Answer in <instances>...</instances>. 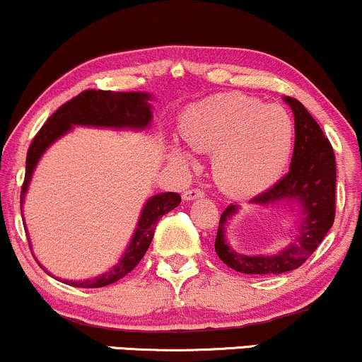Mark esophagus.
I'll return each instance as SVG.
<instances>
[{
  "instance_id": "1",
  "label": "esophagus",
  "mask_w": 362,
  "mask_h": 362,
  "mask_svg": "<svg viewBox=\"0 0 362 362\" xmlns=\"http://www.w3.org/2000/svg\"><path fill=\"white\" fill-rule=\"evenodd\" d=\"M204 195H206V192H204V190H200V189H189V190H185V192H184V199L185 200H194V199L204 197Z\"/></svg>"
}]
</instances>
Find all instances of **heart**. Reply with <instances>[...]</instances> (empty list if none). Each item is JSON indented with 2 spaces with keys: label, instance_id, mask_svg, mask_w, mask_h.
Instances as JSON below:
<instances>
[{
  "label": "heart",
  "instance_id": "b5f03b06",
  "mask_svg": "<svg viewBox=\"0 0 362 362\" xmlns=\"http://www.w3.org/2000/svg\"><path fill=\"white\" fill-rule=\"evenodd\" d=\"M180 129L194 150L212 153L216 180L234 195L258 194L275 184L288 165L295 138L293 121L281 106H263L236 93L189 106ZM172 153L177 162H192L180 146Z\"/></svg>",
  "mask_w": 362,
  "mask_h": 362
}]
</instances>
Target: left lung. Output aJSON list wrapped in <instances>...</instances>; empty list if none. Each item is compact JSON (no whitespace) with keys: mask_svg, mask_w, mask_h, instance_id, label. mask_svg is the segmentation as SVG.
I'll use <instances>...</instances> for the list:
<instances>
[{"mask_svg":"<svg viewBox=\"0 0 362 362\" xmlns=\"http://www.w3.org/2000/svg\"><path fill=\"white\" fill-rule=\"evenodd\" d=\"M295 116V148L288 173L267 192L251 200L258 206L298 200L305 217L300 221L298 236L288 247L273 256L238 255L224 239V226L236 214L229 206L219 219L216 252L229 268L247 275H280L302 267L332 228L335 217V156L330 141L303 104L285 98Z\"/></svg>","mask_w":362,"mask_h":362,"instance_id":"obj_1","label":"left lung"}]
</instances>
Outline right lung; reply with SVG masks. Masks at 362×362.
Returning <instances> with one entry per match:
<instances>
[{"label": "right lung", "mask_w": 362, "mask_h": 362, "mask_svg": "<svg viewBox=\"0 0 362 362\" xmlns=\"http://www.w3.org/2000/svg\"><path fill=\"white\" fill-rule=\"evenodd\" d=\"M150 94L145 93H111V90H95L87 89L72 98L71 101L57 110L47 123L42 126L40 132L35 134L33 141L30 143L27 151V168H25V180L21 185V204L23 195L27 192L30 178H32L33 168L37 165L43 151L49 148L57 138H60L72 124L84 126H106V128H133L143 129L150 124L151 110L148 104ZM180 204V195L175 192L153 195L146 202L139 217L138 228L134 236L126 250L123 259L116 264L106 275H101L94 280L87 281H65L79 288H101V286L111 285L128 275L132 269L141 261L151 239H153L155 228L160 217L175 209Z\"/></svg>", "instance_id": "1"}]
</instances>
